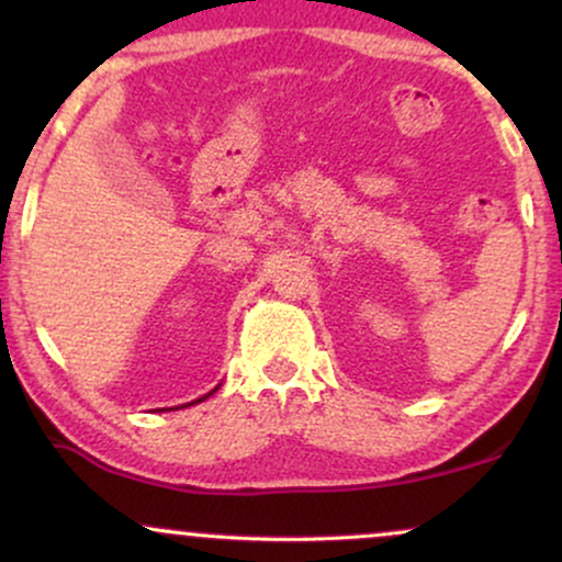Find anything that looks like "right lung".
Instances as JSON below:
<instances>
[{"mask_svg":"<svg viewBox=\"0 0 562 562\" xmlns=\"http://www.w3.org/2000/svg\"><path fill=\"white\" fill-rule=\"evenodd\" d=\"M214 391H216V389H214ZM214 391H211V393H214ZM211 393H209V396H211ZM203 398H205V396H203ZM198 402H200V398H198Z\"/></svg>","mask_w":562,"mask_h":562,"instance_id":"right-lung-1","label":"right lung"}]
</instances>
